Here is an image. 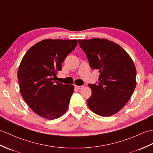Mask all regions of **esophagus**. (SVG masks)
Returning a JSON list of instances; mask_svg holds the SVG:
<instances>
[{"label": "esophagus", "mask_w": 153, "mask_h": 153, "mask_svg": "<svg viewBox=\"0 0 153 153\" xmlns=\"http://www.w3.org/2000/svg\"><path fill=\"white\" fill-rule=\"evenodd\" d=\"M83 87V85H81V86H78V85H75V88L77 89H82Z\"/></svg>", "instance_id": "esophagus-1"}]
</instances>
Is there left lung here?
Segmentation results:
<instances>
[{
	"label": "left lung",
	"mask_w": 153,
	"mask_h": 153,
	"mask_svg": "<svg viewBox=\"0 0 153 153\" xmlns=\"http://www.w3.org/2000/svg\"><path fill=\"white\" fill-rule=\"evenodd\" d=\"M91 68L100 72L99 82L89 84L91 96L89 108L100 116L119 112L128 101L136 86V69L131 57L112 41L94 38L78 40Z\"/></svg>",
	"instance_id": "1"
}]
</instances>
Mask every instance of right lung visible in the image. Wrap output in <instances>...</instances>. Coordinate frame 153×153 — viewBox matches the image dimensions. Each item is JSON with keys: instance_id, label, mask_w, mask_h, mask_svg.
I'll use <instances>...</instances> for the list:
<instances>
[{"instance_id": "right-lung-1", "label": "right lung", "mask_w": 153, "mask_h": 153, "mask_svg": "<svg viewBox=\"0 0 153 153\" xmlns=\"http://www.w3.org/2000/svg\"><path fill=\"white\" fill-rule=\"evenodd\" d=\"M77 44L76 39H45L31 47L22 58L18 71L21 95L44 118H59L68 108L74 86L56 82L54 77Z\"/></svg>"}]
</instances>
